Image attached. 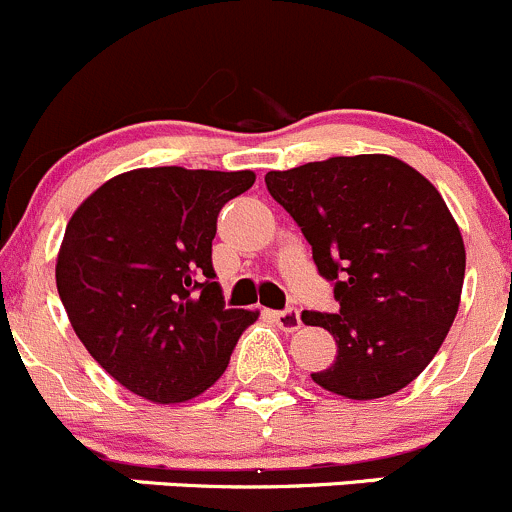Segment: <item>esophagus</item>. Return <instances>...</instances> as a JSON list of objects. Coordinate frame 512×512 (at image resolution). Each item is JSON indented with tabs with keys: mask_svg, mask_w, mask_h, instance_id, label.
I'll list each match as a JSON object with an SVG mask.
<instances>
[{
	"mask_svg": "<svg viewBox=\"0 0 512 512\" xmlns=\"http://www.w3.org/2000/svg\"><path fill=\"white\" fill-rule=\"evenodd\" d=\"M275 322L282 332H297L302 327V317L297 309H285V312H275Z\"/></svg>",
	"mask_w": 512,
	"mask_h": 512,
	"instance_id": "34e87169",
	"label": "esophagus"
}]
</instances>
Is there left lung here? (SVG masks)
I'll return each mask as SVG.
<instances>
[{
  "label": "left lung",
  "instance_id": "left-lung-1",
  "mask_svg": "<svg viewBox=\"0 0 512 512\" xmlns=\"http://www.w3.org/2000/svg\"><path fill=\"white\" fill-rule=\"evenodd\" d=\"M334 282V314L304 309L337 359L314 384L354 401L401 391L436 356L461 304L466 247L441 193L404 160L337 156L265 175Z\"/></svg>",
  "mask_w": 512,
  "mask_h": 512
}]
</instances>
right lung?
I'll use <instances>...</instances> for the list:
<instances>
[{"instance_id":"obj_1","label":"right lung","mask_w":512,"mask_h":512,"mask_svg":"<svg viewBox=\"0 0 512 512\" xmlns=\"http://www.w3.org/2000/svg\"><path fill=\"white\" fill-rule=\"evenodd\" d=\"M252 183V170L138 168L106 180L71 215L56 289L76 337L136 396H200L260 314L225 309L213 270L218 213Z\"/></svg>"}]
</instances>
